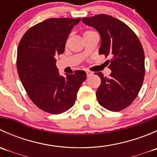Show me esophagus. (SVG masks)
<instances>
[{
  "mask_svg": "<svg viewBox=\"0 0 157 157\" xmlns=\"http://www.w3.org/2000/svg\"><path fill=\"white\" fill-rule=\"evenodd\" d=\"M93 74V72H90V71H86V75H87V77H90V76H92Z\"/></svg>",
  "mask_w": 157,
  "mask_h": 157,
  "instance_id": "esophagus-1",
  "label": "esophagus"
}]
</instances>
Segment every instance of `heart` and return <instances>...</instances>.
<instances>
[{
    "mask_svg": "<svg viewBox=\"0 0 157 157\" xmlns=\"http://www.w3.org/2000/svg\"><path fill=\"white\" fill-rule=\"evenodd\" d=\"M92 33V32L91 31H86V32H85L84 34H86V33ZM84 34H83V35H84Z\"/></svg>",
    "mask_w": 157,
    "mask_h": 157,
    "instance_id": "heart-1",
    "label": "heart"
}]
</instances>
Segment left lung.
Wrapping results in <instances>:
<instances>
[{
  "mask_svg": "<svg viewBox=\"0 0 157 157\" xmlns=\"http://www.w3.org/2000/svg\"><path fill=\"white\" fill-rule=\"evenodd\" d=\"M101 36L99 55L111 56L109 77L95 73L101 79L96 90L99 103L108 110L118 112L132 103L141 88L145 74L144 52L133 30L121 20L106 14L82 18Z\"/></svg>",
  "mask_w": 157,
  "mask_h": 157,
  "instance_id": "obj_1",
  "label": "left lung"
}]
</instances>
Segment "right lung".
<instances>
[{
	"instance_id": "add662e5",
	"label": "right lung",
	"mask_w": 157,
	"mask_h": 157,
	"mask_svg": "<svg viewBox=\"0 0 157 157\" xmlns=\"http://www.w3.org/2000/svg\"><path fill=\"white\" fill-rule=\"evenodd\" d=\"M80 18H50L26 32L17 50V67L21 83L33 103L51 114H61L74 105L84 71L63 77L57 56L64 52L67 37Z\"/></svg>"
}]
</instances>
